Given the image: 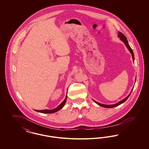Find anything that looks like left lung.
I'll list each match as a JSON object with an SVG mask.
<instances>
[{
	"mask_svg": "<svg viewBox=\"0 0 149 149\" xmlns=\"http://www.w3.org/2000/svg\"><path fill=\"white\" fill-rule=\"evenodd\" d=\"M118 37L120 38V40L123 42L125 43V45L126 46V47H127L128 49L130 51V52L131 53V54H132V58H133V60H134V59H135V57H134V52H133V50H132V49L131 48V47L130 46V45H129V44H128V43L127 40V38L126 37V36L124 35L122 33H121L120 32H118ZM133 90V89H132ZM132 91H131V92L130 93V94L128 95L127 97H126V98H125V99H123V100H122L120 102H119L118 103H117V104H111V105H106V104H101V103H99L98 102H96V101H95V100H94L97 104H98V105H99L100 106L103 107H105V108H113V107H115L118 106H119V105H120V104H122V103H124L127 99H128V98L129 97V96L130 95V94H131V93H132Z\"/></svg>",
	"mask_w": 149,
	"mask_h": 149,
	"instance_id": "8db88e82",
	"label": "left lung"
}]
</instances>
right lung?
I'll return each mask as SVG.
<instances>
[{
	"mask_svg": "<svg viewBox=\"0 0 149 149\" xmlns=\"http://www.w3.org/2000/svg\"><path fill=\"white\" fill-rule=\"evenodd\" d=\"M66 99H67V96L66 97L65 99H64V101L58 106L56 107V108L52 109V110H48V109H44V110H36L37 112H41V113H52L54 112H56L57 111H59L60 109H61L63 107H64L66 101Z\"/></svg>",
	"mask_w": 149,
	"mask_h": 149,
	"instance_id": "obj_1",
	"label": "right lung"
}]
</instances>
